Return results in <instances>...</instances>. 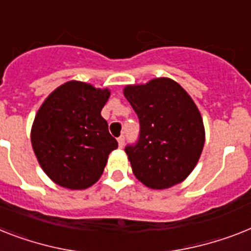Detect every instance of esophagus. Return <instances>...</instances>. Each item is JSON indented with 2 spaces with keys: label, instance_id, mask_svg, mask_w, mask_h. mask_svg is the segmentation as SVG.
Instances as JSON below:
<instances>
[{
  "label": "esophagus",
  "instance_id": "34e87169",
  "mask_svg": "<svg viewBox=\"0 0 251 251\" xmlns=\"http://www.w3.org/2000/svg\"><path fill=\"white\" fill-rule=\"evenodd\" d=\"M124 142H126V137H124V136H121V137L118 138V144H119V148H123Z\"/></svg>",
  "mask_w": 251,
  "mask_h": 251
}]
</instances>
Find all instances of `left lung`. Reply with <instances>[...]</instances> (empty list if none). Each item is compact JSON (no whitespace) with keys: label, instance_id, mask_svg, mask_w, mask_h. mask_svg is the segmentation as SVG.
Masks as SVG:
<instances>
[{"label":"left lung","instance_id":"8db88e82","mask_svg":"<svg viewBox=\"0 0 251 251\" xmlns=\"http://www.w3.org/2000/svg\"><path fill=\"white\" fill-rule=\"evenodd\" d=\"M124 96L140 121L137 141L124 149L134 176L155 190L183 181L204 148V124L195 102L168 78L127 86Z\"/></svg>","mask_w":251,"mask_h":251}]
</instances>
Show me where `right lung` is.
I'll return each mask as SVG.
<instances>
[{
    "label": "right lung",
    "mask_w": 251,
    "mask_h": 251,
    "mask_svg": "<svg viewBox=\"0 0 251 251\" xmlns=\"http://www.w3.org/2000/svg\"><path fill=\"white\" fill-rule=\"evenodd\" d=\"M109 96L107 90L72 80L39 107L32 146L45 173L57 185L83 190L102 175L107 156L118 148L101 117Z\"/></svg>",
    "instance_id": "add662e5"
}]
</instances>
